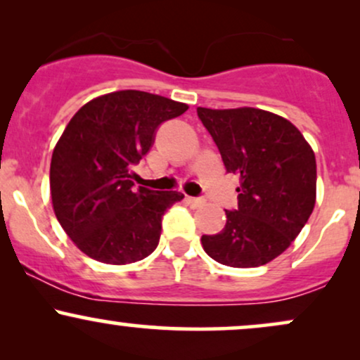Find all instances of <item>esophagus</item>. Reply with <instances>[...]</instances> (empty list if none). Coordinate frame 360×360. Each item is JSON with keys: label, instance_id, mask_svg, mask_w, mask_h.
Segmentation results:
<instances>
[{"label": "esophagus", "instance_id": "esophagus-1", "mask_svg": "<svg viewBox=\"0 0 360 360\" xmlns=\"http://www.w3.org/2000/svg\"><path fill=\"white\" fill-rule=\"evenodd\" d=\"M186 201H188V205H191L193 208H200V206H203V205H205V200H203V198L186 196Z\"/></svg>", "mask_w": 360, "mask_h": 360}]
</instances>
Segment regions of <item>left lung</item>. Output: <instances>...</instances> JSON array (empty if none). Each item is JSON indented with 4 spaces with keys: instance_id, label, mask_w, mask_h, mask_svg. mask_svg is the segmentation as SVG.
Listing matches in <instances>:
<instances>
[{
    "instance_id": "obj_1",
    "label": "left lung",
    "mask_w": 360,
    "mask_h": 360,
    "mask_svg": "<svg viewBox=\"0 0 360 360\" xmlns=\"http://www.w3.org/2000/svg\"><path fill=\"white\" fill-rule=\"evenodd\" d=\"M226 172L240 176L238 208L225 229L203 235L210 257L230 267H259L291 245L316 201L315 152L286 118L250 108H198Z\"/></svg>"
}]
</instances>
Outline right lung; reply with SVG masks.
Segmentation results:
<instances>
[{
	"label": "right lung",
	"instance_id": "obj_1",
	"mask_svg": "<svg viewBox=\"0 0 360 360\" xmlns=\"http://www.w3.org/2000/svg\"><path fill=\"white\" fill-rule=\"evenodd\" d=\"M188 108L125 89L88 101L68 123L52 154V206L64 232L88 257L123 266L155 250L164 212L184 194L135 189L130 169L152 147L155 128Z\"/></svg>",
	"mask_w": 360,
	"mask_h": 360
}]
</instances>
